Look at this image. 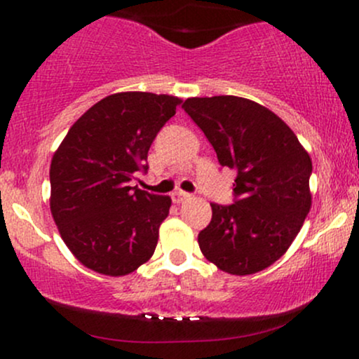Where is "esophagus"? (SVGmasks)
Returning <instances> with one entry per match:
<instances>
[{
	"label": "esophagus",
	"mask_w": 359,
	"mask_h": 359,
	"mask_svg": "<svg viewBox=\"0 0 359 359\" xmlns=\"http://www.w3.org/2000/svg\"><path fill=\"white\" fill-rule=\"evenodd\" d=\"M191 194L189 192H184V191H175L172 192V201H174L175 204H180V203H185V201L191 199Z\"/></svg>",
	"instance_id": "1"
}]
</instances>
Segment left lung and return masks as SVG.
<instances>
[{
    "instance_id": "8db88e82",
    "label": "left lung",
    "mask_w": 359,
    "mask_h": 359,
    "mask_svg": "<svg viewBox=\"0 0 359 359\" xmlns=\"http://www.w3.org/2000/svg\"><path fill=\"white\" fill-rule=\"evenodd\" d=\"M182 108L222 167L234 168V203L211 204L201 251L231 275L265 270L288 250L311 209V156L277 114L238 96L189 97Z\"/></svg>"
}]
</instances>
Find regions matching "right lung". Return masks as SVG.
<instances>
[{
	"instance_id": "1",
	"label": "right lung",
	"mask_w": 359,
	"mask_h": 359,
	"mask_svg": "<svg viewBox=\"0 0 359 359\" xmlns=\"http://www.w3.org/2000/svg\"><path fill=\"white\" fill-rule=\"evenodd\" d=\"M180 102L167 94H111L74 123L53 154V221L88 269L121 277L154 255L172 199L130 180L148 170V150Z\"/></svg>"
}]
</instances>
